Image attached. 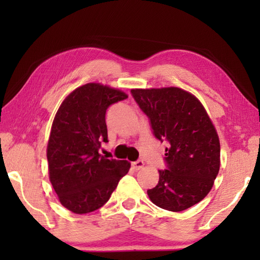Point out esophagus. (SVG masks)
I'll return each instance as SVG.
<instances>
[{
  "label": "esophagus",
  "mask_w": 260,
  "mask_h": 260,
  "mask_svg": "<svg viewBox=\"0 0 260 260\" xmlns=\"http://www.w3.org/2000/svg\"><path fill=\"white\" fill-rule=\"evenodd\" d=\"M132 166H133V169L135 170H141L144 166V162L143 160H136L134 162H132Z\"/></svg>",
  "instance_id": "34e87169"
}]
</instances>
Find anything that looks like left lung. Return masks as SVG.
<instances>
[{
  "label": "left lung",
  "mask_w": 260,
  "mask_h": 260,
  "mask_svg": "<svg viewBox=\"0 0 260 260\" xmlns=\"http://www.w3.org/2000/svg\"><path fill=\"white\" fill-rule=\"evenodd\" d=\"M132 96L150 120L153 135L169 146L166 170L147 191L153 204L180 212L208 195L220 167V142L202 103L178 87L132 89Z\"/></svg>",
  "instance_id": "obj_1"
}]
</instances>
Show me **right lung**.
Listing matches in <instances>:
<instances>
[{
    "label": "right lung",
    "mask_w": 260,
    "mask_h": 260,
    "mask_svg": "<svg viewBox=\"0 0 260 260\" xmlns=\"http://www.w3.org/2000/svg\"><path fill=\"white\" fill-rule=\"evenodd\" d=\"M127 98L119 89L90 82L69 94L56 113L47 147L49 179L60 204L73 213L103 206L128 172L127 160L99 153L102 141L108 142V108Z\"/></svg>",
    "instance_id": "1"
}]
</instances>
